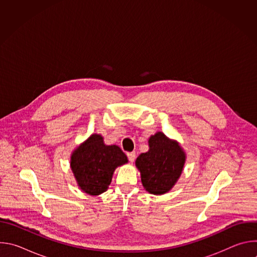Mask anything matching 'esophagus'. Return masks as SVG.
<instances>
[{
    "mask_svg": "<svg viewBox=\"0 0 257 257\" xmlns=\"http://www.w3.org/2000/svg\"><path fill=\"white\" fill-rule=\"evenodd\" d=\"M127 157H128V160H129V162L133 163V162L135 161V159H136V154H135V152H132V153H127Z\"/></svg>",
    "mask_w": 257,
    "mask_h": 257,
    "instance_id": "obj_1",
    "label": "esophagus"
}]
</instances>
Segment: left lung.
<instances>
[{"instance_id":"left-lung-1","label":"left lung","mask_w":257,"mask_h":257,"mask_svg":"<svg viewBox=\"0 0 257 257\" xmlns=\"http://www.w3.org/2000/svg\"><path fill=\"white\" fill-rule=\"evenodd\" d=\"M149 143L150 151L141 154L135 164L145 190L161 195L175 185L184 167L185 154L176 141L162 132L152 136Z\"/></svg>"}]
</instances>
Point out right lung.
I'll use <instances>...</instances> for the list:
<instances>
[{
    "instance_id": "add662e5",
    "label": "right lung",
    "mask_w": 257,
    "mask_h": 257,
    "mask_svg": "<svg viewBox=\"0 0 257 257\" xmlns=\"http://www.w3.org/2000/svg\"><path fill=\"white\" fill-rule=\"evenodd\" d=\"M127 162L119 146L105 145L100 135L92 134L73 153L71 169L84 192L98 195L111 184L115 169Z\"/></svg>"
}]
</instances>
